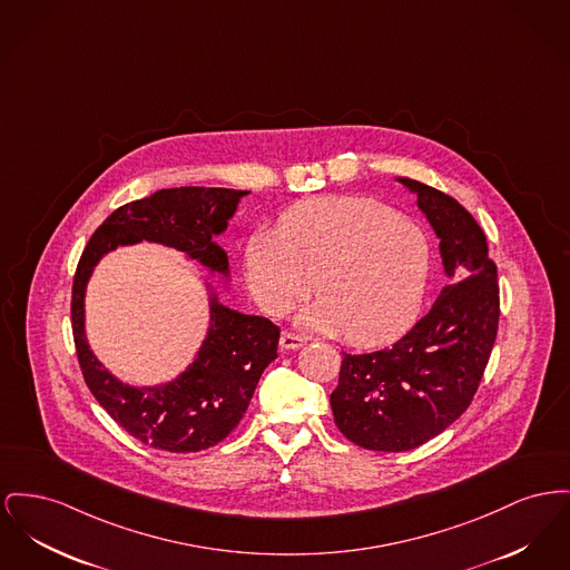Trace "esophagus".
Wrapping results in <instances>:
<instances>
[{"label": "esophagus", "instance_id": "34e87169", "mask_svg": "<svg viewBox=\"0 0 570 570\" xmlns=\"http://www.w3.org/2000/svg\"><path fill=\"white\" fill-rule=\"evenodd\" d=\"M303 342H305L303 335L291 334V332H284L282 337H279V346H282L284 351H295V348L303 346Z\"/></svg>", "mask_w": 570, "mask_h": 570}]
</instances>
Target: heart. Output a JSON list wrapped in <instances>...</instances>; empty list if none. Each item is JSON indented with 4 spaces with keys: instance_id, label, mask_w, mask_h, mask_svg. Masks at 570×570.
<instances>
[{
    "instance_id": "heart-1",
    "label": "heart",
    "mask_w": 570,
    "mask_h": 570,
    "mask_svg": "<svg viewBox=\"0 0 570 570\" xmlns=\"http://www.w3.org/2000/svg\"><path fill=\"white\" fill-rule=\"evenodd\" d=\"M429 273L424 233L364 198L305 202L279 219L277 230L254 233L245 247V277L267 314H288L316 282L321 299L299 321L360 346L392 342L409 330Z\"/></svg>"
}]
</instances>
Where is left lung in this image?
Listing matches in <instances>:
<instances>
[{"instance_id":"1","label":"left lung","mask_w":570,"mask_h":570,"mask_svg":"<svg viewBox=\"0 0 570 570\" xmlns=\"http://www.w3.org/2000/svg\"><path fill=\"white\" fill-rule=\"evenodd\" d=\"M399 180L417 194L454 284L443 286L429 314L390 348L342 353L330 399L335 426L355 445L376 452L413 450L465 413L500 323L498 267L475 219L443 191L411 178Z\"/></svg>"}]
</instances>
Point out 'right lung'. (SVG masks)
<instances>
[{"label":"right lung","instance_id":"right-lung-1","mask_svg":"<svg viewBox=\"0 0 570 570\" xmlns=\"http://www.w3.org/2000/svg\"><path fill=\"white\" fill-rule=\"evenodd\" d=\"M249 191L222 187L161 189L116 208L90 236L72 279L70 323L79 368L102 409L141 443L187 454L230 435L245 415L261 374L277 357L279 327L265 316L240 314L210 297V330L196 362L176 381L131 387L102 368L83 332V295L92 268L118 245L155 240L191 261L228 273V256L213 240Z\"/></svg>","mask_w":570,"mask_h":570}]
</instances>
